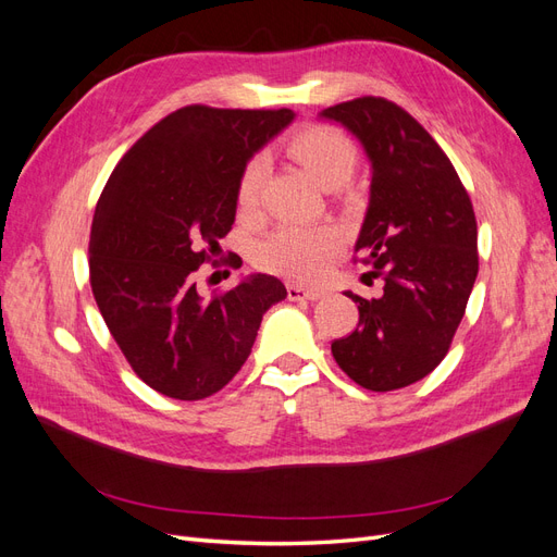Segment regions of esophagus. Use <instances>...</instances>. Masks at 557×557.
<instances>
[{
    "label": "esophagus",
    "mask_w": 557,
    "mask_h": 557,
    "mask_svg": "<svg viewBox=\"0 0 557 557\" xmlns=\"http://www.w3.org/2000/svg\"><path fill=\"white\" fill-rule=\"evenodd\" d=\"M323 295H325L323 290H315V288H301V285H288V299L290 301H305V299L315 301V299H320Z\"/></svg>",
    "instance_id": "esophagus-1"
}]
</instances>
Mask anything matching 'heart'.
Instances as JSON below:
<instances>
[{
	"mask_svg": "<svg viewBox=\"0 0 557 557\" xmlns=\"http://www.w3.org/2000/svg\"><path fill=\"white\" fill-rule=\"evenodd\" d=\"M288 153L327 190L342 188L358 166V148L346 134L332 127H305L288 139ZM264 162L252 158L237 181V207L250 211L258 205ZM339 246V234L332 227L285 225L258 246L256 262L264 272L290 281H315Z\"/></svg>",
	"mask_w": 557,
	"mask_h": 557,
	"instance_id": "obj_1",
	"label": "heart"
}]
</instances>
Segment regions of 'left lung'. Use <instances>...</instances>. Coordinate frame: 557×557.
<instances>
[{"mask_svg": "<svg viewBox=\"0 0 557 557\" xmlns=\"http://www.w3.org/2000/svg\"><path fill=\"white\" fill-rule=\"evenodd\" d=\"M342 123L372 162L358 258L383 281L379 299L350 297L360 320L332 356L358 385L397 391L428 376L450 348L479 274L476 218L465 185L428 129L383 97L320 113Z\"/></svg>", "mask_w": 557, "mask_h": 557, "instance_id": "obj_1", "label": "left lung"}]
</instances>
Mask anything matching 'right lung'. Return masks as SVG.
I'll return each instance as SVG.
<instances>
[{
    "mask_svg": "<svg viewBox=\"0 0 557 557\" xmlns=\"http://www.w3.org/2000/svg\"><path fill=\"white\" fill-rule=\"evenodd\" d=\"M293 117L290 109L183 107L127 150L99 195L92 295L134 374L166 397L195 401L225 387L264 311L288 295L278 278L252 274L205 299L193 276L232 230L246 162Z\"/></svg>",
    "mask_w": 557,
    "mask_h": 557,
    "instance_id": "right-lung-1",
    "label": "right lung"
}]
</instances>
